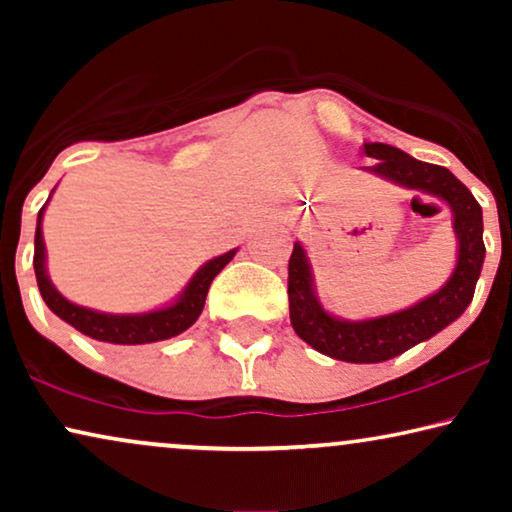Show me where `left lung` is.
<instances>
[{
    "instance_id": "obj_1",
    "label": "left lung",
    "mask_w": 512,
    "mask_h": 512,
    "mask_svg": "<svg viewBox=\"0 0 512 512\" xmlns=\"http://www.w3.org/2000/svg\"><path fill=\"white\" fill-rule=\"evenodd\" d=\"M366 153L375 165L361 167L405 191H419L443 200L452 212L457 237V261L445 284L403 310L368 319H345L321 305L314 270L303 242H293L289 261V314L298 338L319 354L347 363H382L433 338L457 321L471 305L482 263V207L473 193L447 170L422 163L391 144L366 142Z\"/></svg>"
}]
</instances>
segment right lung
Here are the masks:
<instances>
[{"mask_svg":"<svg viewBox=\"0 0 512 512\" xmlns=\"http://www.w3.org/2000/svg\"><path fill=\"white\" fill-rule=\"evenodd\" d=\"M51 195H48V200H51ZM46 205L39 209L37 233H34V275H37L41 298H44L48 310L58 314V317L62 321H67L69 326H74L76 331L88 335V338L93 340L111 342V345H149V342L170 340L174 335L184 333L186 328H191L202 314L207 291L209 286H212L214 277L219 275L237 254V249H230L226 254L209 258L205 265H200V268L195 270V275L188 279V284L179 291V296H174L170 303L153 307V310L135 314L93 310V307L76 305L69 298L62 296V293L55 289L51 277H48L44 242Z\"/></svg>","mask_w":512,"mask_h":512,"instance_id":"obj_1","label":"right lung"}]
</instances>
